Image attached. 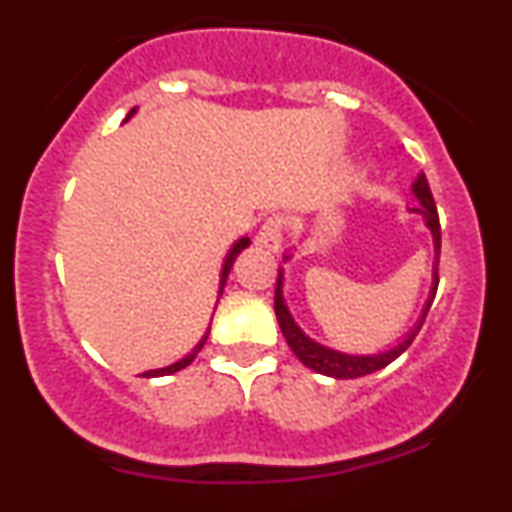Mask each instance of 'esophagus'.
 I'll list each match as a JSON object with an SVG mask.
<instances>
[{
	"label": "esophagus",
	"mask_w": 512,
	"mask_h": 512,
	"mask_svg": "<svg viewBox=\"0 0 512 512\" xmlns=\"http://www.w3.org/2000/svg\"><path fill=\"white\" fill-rule=\"evenodd\" d=\"M281 240H284V219L272 216V219L262 223L260 233H257V245L269 252H276L281 248Z\"/></svg>",
	"instance_id": "obj_1"
}]
</instances>
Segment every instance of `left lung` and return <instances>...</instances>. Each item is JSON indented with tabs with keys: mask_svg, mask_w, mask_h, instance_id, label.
Masks as SVG:
<instances>
[{
	"mask_svg": "<svg viewBox=\"0 0 512 512\" xmlns=\"http://www.w3.org/2000/svg\"><path fill=\"white\" fill-rule=\"evenodd\" d=\"M411 192H414V197L419 199V207H411L409 211H411V214L424 216L428 231H431V236H433V245H436V264H433V286H431V293H428L424 313H421L419 322L414 325V330H411L397 346H392V349L378 351V354L356 356V354H344V351L330 349V346H325V344H317L315 339H310L308 334H305L301 327L293 322L289 308H286V303H284V291H281V289H284V274H281V269H279V279H276V293H274L276 320H279V327H281V332H284L286 344L291 346V351L298 356V361H301L303 366H308L310 370H315V373L330 375V378H337V380L361 378V375L375 373V370L390 366V363L395 361L397 356H402L404 351L409 349V344L414 342L416 334H419L421 325H424V317L428 315V308H431L433 298H436V289H438L440 221H438L436 202H433L431 187H428V180H426L424 173H421L419 178L414 180V185H411ZM289 257L291 255H286L284 260H289Z\"/></svg>",
	"mask_w": 512,
	"mask_h": 512,
	"instance_id": "obj_1",
	"label": "left lung"
}]
</instances>
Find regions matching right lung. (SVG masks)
I'll return each instance as SVG.
<instances>
[{
  "instance_id": "obj_1",
  "label": "right lung",
  "mask_w": 512,
  "mask_h": 512,
  "mask_svg": "<svg viewBox=\"0 0 512 512\" xmlns=\"http://www.w3.org/2000/svg\"><path fill=\"white\" fill-rule=\"evenodd\" d=\"M134 113H137V108H132L129 110V115L125 117V122L129 120V117H132ZM250 245V238H240L238 243H233V248L228 250V255H226V260H223V267H221V279H219V298H221V293H223V286H226V279H228V272H231V267H233V262H236V257L240 255V252H243L245 248H248ZM207 337H209V330H207V334H204L202 339H199V344L195 346V349L190 351V354H187L185 358H180V361H175V363H170V366H166V368H156V370H146V373H142L144 378H161V375H173V373H178V370H182V368H187L190 366L192 361H195L197 358V354L199 351H202V346H204V342H207Z\"/></svg>"
}]
</instances>
